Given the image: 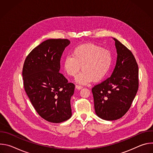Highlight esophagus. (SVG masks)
Segmentation results:
<instances>
[{"mask_svg": "<svg viewBox=\"0 0 153 153\" xmlns=\"http://www.w3.org/2000/svg\"><path fill=\"white\" fill-rule=\"evenodd\" d=\"M82 88H83V86H80V85H76V88L77 90H81Z\"/></svg>", "mask_w": 153, "mask_h": 153, "instance_id": "esophagus-1", "label": "esophagus"}]
</instances>
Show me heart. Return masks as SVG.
Instances as JSON below:
<instances>
[{
    "instance_id": "obj_1",
    "label": "heart",
    "mask_w": 153,
    "mask_h": 153,
    "mask_svg": "<svg viewBox=\"0 0 153 153\" xmlns=\"http://www.w3.org/2000/svg\"><path fill=\"white\" fill-rule=\"evenodd\" d=\"M112 57L110 52L93 43L80 45L74 49L71 56L64 58L63 67L68 75L76 77L78 83L86 85L93 80L95 82L102 80L111 66Z\"/></svg>"
}]
</instances>
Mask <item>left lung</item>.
Returning <instances> with one entry per match:
<instances>
[{
  "label": "left lung",
  "mask_w": 153,
  "mask_h": 153,
  "mask_svg": "<svg viewBox=\"0 0 153 153\" xmlns=\"http://www.w3.org/2000/svg\"><path fill=\"white\" fill-rule=\"evenodd\" d=\"M117 54L115 68L110 77L92 89L96 115L105 120L121 118L128 111L139 87L136 60L125 45L115 38Z\"/></svg>",
  "instance_id": "obj_1"
}]
</instances>
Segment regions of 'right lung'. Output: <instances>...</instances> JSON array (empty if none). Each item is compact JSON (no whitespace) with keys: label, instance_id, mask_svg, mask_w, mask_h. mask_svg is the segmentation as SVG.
Listing matches in <instances>:
<instances>
[{"label":"right lung","instance_id":"add662e5","mask_svg":"<svg viewBox=\"0 0 153 153\" xmlns=\"http://www.w3.org/2000/svg\"><path fill=\"white\" fill-rule=\"evenodd\" d=\"M68 39H48L27 57L22 71L25 90L41 117L52 123L67 120L71 116L70 100L75 86L59 73L62 53Z\"/></svg>","mask_w":153,"mask_h":153}]
</instances>
